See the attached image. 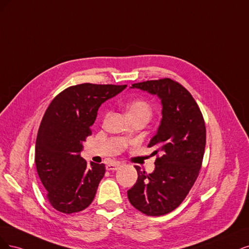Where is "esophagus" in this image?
Wrapping results in <instances>:
<instances>
[{
    "mask_svg": "<svg viewBox=\"0 0 249 249\" xmlns=\"http://www.w3.org/2000/svg\"><path fill=\"white\" fill-rule=\"evenodd\" d=\"M119 166H120V163L114 161V162H110L107 165V171H116V170H118Z\"/></svg>",
    "mask_w": 249,
    "mask_h": 249,
    "instance_id": "1",
    "label": "esophagus"
}]
</instances>
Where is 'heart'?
Instances as JSON below:
<instances>
[{
  "instance_id": "1",
  "label": "heart",
  "mask_w": 249,
  "mask_h": 249,
  "mask_svg": "<svg viewBox=\"0 0 249 249\" xmlns=\"http://www.w3.org/2000/svg\"><path fill=\"white\" fill-rule=\"evenodd\" d=\"M128 115L129 116H142L148 120L152 116V107L150 103L143 99L133 100L127 107Z\"/></svg>"
}]
</instances>
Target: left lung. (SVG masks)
Here are the masks:
<instances>
[{
	"label": "left lung",
	"instance_id": "8db88e82",
	"mask_svg": "<svg viewBox=\"0 0 249 249\" xmlns=\"http://www.w3.org/2000/svg\"><path fill=\"white\" fill-rule=\"evenodd\" d=\"M132 88L161 99L162 120L149 148L159 152L152 174L138 171V180L127 191L130 204L148 216L174 211L196 181L206 147V125L202 111L189 91L171 78L154 79Z\"/></svg>",
	"mask_w": 249,
	"mask_h": 249
}]
</instances>
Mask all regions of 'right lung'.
<instances>
[{"mask_svg": "<svg viewBox=\"0 0 249 249\" xmlns=\"http://www.w3.org/2000/svg\"><path fill=\"white\" fill-rule=\"evenodd\" d=\"M127 86L81 84L59 93L40 123L35 146L37 173L53 209L71 214L85 210L95 197L106 165L81 157L83 142L101 104Z\"/></svg>", "mask_w": 249, "mask_h": 249, "instance_id": "1", "label": "right lung"}]
</instances>
